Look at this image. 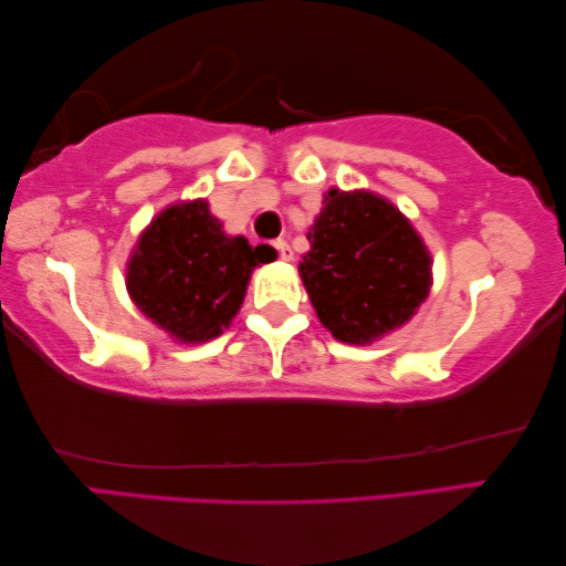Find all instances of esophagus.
<instances>
[{
  "mask_svg": "<svg viewBox=\"0 0 566 566\" xmlns=\"http://www.w3.org/2000/svg\"><path fill=\"white\" fill-rule=\"evenodd\" d=\"M273 245H275L277 258H281V261H293V250L289 243H285V240H275Z\"/></svg>",
  "mask_w": 566,
  "mask_h": 566,
  "instance_id": "esophagus-1",
  "label": "esophagus"
}]
</instances>
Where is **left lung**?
Returning a JSON list of instances; mask_svg holds the SVG:
<instances>
[{
	"mask_svg": "<svg viewBox=\"0 0 566 566\" xmlns=\"http://www.w3.org/2000/svg\"><path fill=\"white\" fill-rule=\"evenodd\" d=\"M298 265L313 308L333 336L370 344L403 326L431 289V255L391 202L331 188Z\"/></svg>",
	"mask_w": 566,
	"mask_h": 566,
	"instance_id": "8db88e82",
	"label": "left lung"
}]
</instances>
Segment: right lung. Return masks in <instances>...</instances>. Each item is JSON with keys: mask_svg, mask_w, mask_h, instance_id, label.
<instances>
[{"mask_svg": "<svg viewBox=\"0 0 566 566\" xmlns=\"http://www.w3.org/2000/svg\"><path fill=\"white\" fill-rule=\"evenodd\" d=\"M275 261L271 245L226 235L206 200L163 210L137 240L127 291L155 326L180 344H202L230 326L255 265Z\"/></svg>", "mask_w": 566, "mask_h": 566, "instance_id": "add662e5", "label": "right lung"}]
</instances>
